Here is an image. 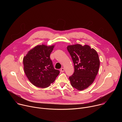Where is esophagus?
I'll return each mask as SVG.
<instances>
[{"label": "esophagus", "instance_id": "esophagus-1", "mask_svg": "<svg viewBox=\"0 0 122 122\" xmlns=\"http://www.w3.org/2000/svg\"><path fill=\"white\" fill-rule=\"evenodd\" d=\"M64 71H65V69H64V68H61V69H60V71L61 72H64Z\"/></svg>", "mask_w": 122, "mask_h": 122}]
</instances>
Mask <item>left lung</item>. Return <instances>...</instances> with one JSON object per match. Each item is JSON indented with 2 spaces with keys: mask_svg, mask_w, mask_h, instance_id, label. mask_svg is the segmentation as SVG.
Wrapping results in <instances>:
<instances>
[{
  "mask_svg": "<svg viewBox=\"0 0 122 122\" xmlns=\"http://www.w3.org/2000/svg\"><path fill=\"white\" fill-rule=\"evenodd\" d=\"M67 49L74 63V72L69 77L73 87L81 91L88 88L97 74L100 61L97 51L87 45H68Z\"/></svg>",
  "mask_w": 122,
  "mask_h": 122,
  "instance_id": "1",
  "label": "left lung"
}]
</instances>
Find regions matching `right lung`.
<instances>
[{
  "label": "right lung",
  "instance_id": "right-lung-1",
  "mask_svg": "<svg viewBox=\"0 0 122 122\" xmlns=\"http://www.w3.org/2000/svg\"><path fill=\"white\" fill-rule=\"evenodd\" d=\"M55 45H37L28 51L23 58L25 73L35 86L46 88L55 81L60 71L55 69L50 59Z\"/></svg>",
  "mask_w": 122,
  "mask_h": 122
}]
</instances>
